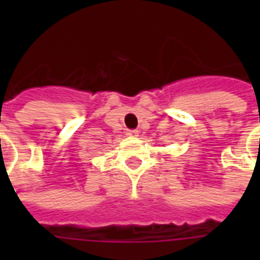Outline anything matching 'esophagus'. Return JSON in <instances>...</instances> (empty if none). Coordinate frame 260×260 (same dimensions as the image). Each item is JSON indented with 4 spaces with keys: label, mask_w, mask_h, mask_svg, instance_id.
<instances>
[{
    "label": "esophagus",
    "mask_w": 260,
    "mask_h": 260,
    "mask_svg": "<svg viewBox=\"0 0 260 260\" xmlns=\"http://www.w3.org/2000/svg\"><path fill=\"white\" fill-rule=\"evenodd\" d=\"M138 129H126V135L128 136H138Z\"/></svg>",
    "instance_id": "esophagus-1"
}]
</instances>
